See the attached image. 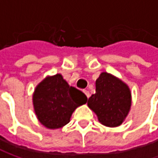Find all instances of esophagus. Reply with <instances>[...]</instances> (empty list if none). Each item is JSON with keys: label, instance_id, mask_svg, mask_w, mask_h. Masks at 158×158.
Masks as SVG:
<instances>
[{"label": "esophagus", "instance_id": "esophagus-1", "mask_svg": "<svg viewBox=\"0 0 158 158\" xmlns=\"http://www.w3.org/2000/svg\"><path fill=\"white\" fill-rule=\"evenodd\" d=\"M83 92L85 93V95L87 96V98H89V92L88 90H86V89H84V90H83Z\"/></svg>", "mask_w": 158, "mask_h": 158}]
</instances>
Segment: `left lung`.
<instances>
[{
  "mask_svg": "<svg viewBox=\"0 0 158 158\" xmlns=\"http://www.w3.org/2000/svg\"><path fill=\"white\" fill-rule=\"evenodd\" d=\"M131 91L121 79L107 72H102L96 80V92L88 101L99 122L109 127L123 123L131 108Z\"/></svg>",
  "mask_w": 158,
  "mask_h": 158,
  "instance_id": "left-lung-1",
  "label": "left lung"
}]
</instances>
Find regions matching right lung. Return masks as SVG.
<instances>
[{
  "mask_svg": "<svg viewBox=\"0 0 158 158\" xmlns=\"http://www.w3.org/2000/svg\"><path fill=\"white\" fill-rule=\"evenodd\" d=\"M88 98L79 89L71 87L56 74L40 82L33 95V103L39 122L49 129H57L69 123L77 107Z\"/></svg>",
  "mask_w": 158,
  "mask_h": 158,
  "instance_id": "1",
  "label": "right lung"
}]
</instances>
